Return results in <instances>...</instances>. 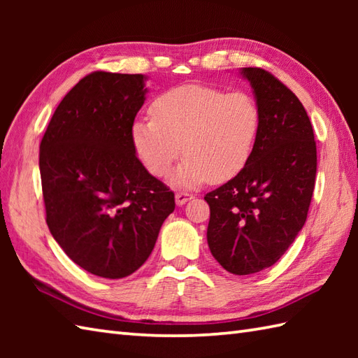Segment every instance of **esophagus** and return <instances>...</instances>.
<instances>
[{
    "label": "esophagus",
    "instance_id": "1",
    "mask_svg": "<svg viewBox=\"0 0 358 358\" xmlns=\"http://www.w3.org/2000/svg\"><path fill=\"white\" fill-rule=\"evenodd\" d=\"M192 194H187V192H177L175 194V203H177V206H183L189 200H192Z\"/></svg>",
    "mask_w": 358,
    "mask_h": 358
}]
</instances>
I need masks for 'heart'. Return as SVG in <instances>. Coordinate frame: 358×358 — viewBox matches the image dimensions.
I'll use <instances>...</instances> for the list:
<instances>
[{"mask_svg": "<svg viewBox=\"0 0 358 358\" xmlns=\"http://www.w3.org/2000/svg\"><path fill=\"white\" fill-rule=\"evenodd\" d=\"M152 120L136 121L131 136L135 154L155 177H164L187 155L172 183L192 187L238 175L252 155L262 131V110L252 95L185 85L150 104Z\"/></svg>", "mask_w": 358, "mask_h": 358, "instance_id": "obj_1", "label": "heart"}]
</instances>
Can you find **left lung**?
<instances>
[{
	"label": "left lung",
	"mask_w": 358,
	"mask_h": 358,
	"mask_svg": "<svg viewBox=\"0 0 358 358\" xmlns=\"http://www.w3.org/2000/svg\"><path fill=\"white\" fill-rule=\"evenodd\" d=\"M262 110L248 164L204 200L210 208V254L235 275L277 263L305 226L313 199L317 146L308 113L292 90L260 67H243Z\"/></svg>",
	"instance_id": "left-lung-1"
}]
</instances>
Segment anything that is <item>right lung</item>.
Segmentation results:
<instances>
[{
	"mask_svg": "<svg viewBox=\"0 0 358 358\" xmlns=\"http://www.w3.org/2000/svg\"><path fill=\"white\" fill-rule=\"evenodd\" d=\"M144 81L141 73L86 75L58 104L40 144L49 231L73 263L103 278L138 269L175 209L173 192L132 144Z\"/></svg>",
	"mask_w": 358,
	"mask_h": 358,
	"instance_id": "1",
	"label": "right lung"
}]
</instances>
